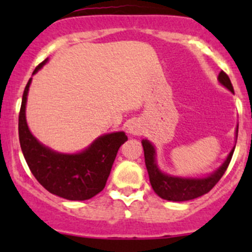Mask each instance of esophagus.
<instances>
[{
	"mask_svg": "<svg viewBox=\"0 0 252 252\" xmlns=\"http://www.w3.org/2000/svg\"><path fill=\"white\" fill-rule=\"evenodd\" d=\"M140 128H139L136 124H131V126H129V133L133 134V135H139L140 134Z\"/></svg>",
	"mask_w": 252,
	"mask_h": 252,
	"instance_id": "obj_1",
	"label": "esophagus"
}]
</instances>
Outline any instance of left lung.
<instances>
[{"instance_id":"1","label":"left lung","mask_w":252,"mask_h":252,"mask_svg":"<svg viewBox=\"0 0 252 252\" xmlns=\"http://www.w3.org/2000/svg\"><path fill=\"white\" fill-rule=\"evenodd\" d=\"M218 80L222 85L229 89L232 93H234L230 79L227 73L222 72L218 75ZM238 133V130H236ZM238 136V134H236ZM142 147H144V156L145 164H146L147 173H149L150 183H151L152 189L155 190L159 197L168 201H188V200L196 199V197L202 196L207 194L218 182L223 174L227 171L228 166L232 159L234 149L230 151L229 156L227 157L224 163L211 175L202 178V179H187V178H177L171 177V175L163 174L158 168H157L156 161H155V149L150 141L142 140Z\"/></svg>"}]
</instances>
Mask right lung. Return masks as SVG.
<instances>
[{
    "label": "right lung",
    "mask_w": 252,
    "mask_h": 252,
    "mask_svg": "<svg viewBox=\"0 0 252 252\" xmlns=\"http://www.w3.org/2000/svg\"><path fill=\"white\" fill-rule=\"evenodd\" d=\"M46 61L40 63L32 74ZM30 81L32 79L23 93L18 122L20 147L30 171L51 194L79 201L91 199L103 190L117 152L128 138L123 131L106 134L77 155H63L47 149L32 136L25 121V103Z\"/></svg>",
    "instance_id": "1"
}]
</instances>
